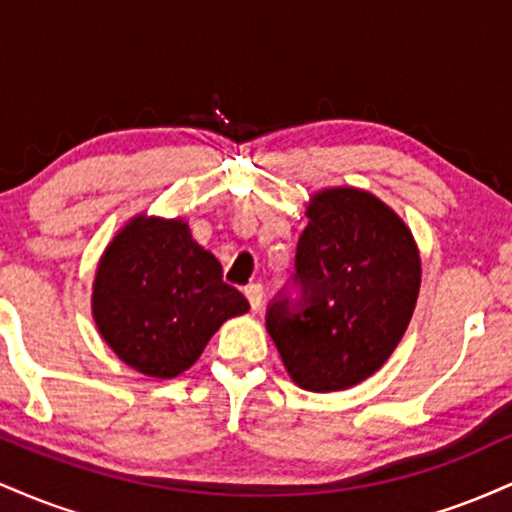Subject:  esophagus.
<instances>
[{
    "label": "esophagus",
    "mask_w": 512,
    "mask_h": 512,
    "mask_svg": "<svg viewBox=\"0 0 512 512\" xmlns=\"http://www.w3.org/2000/svg\"><path fill=\"white\" fill-rule=\"evenodd\" d=\"M262 286L260 284H250V286H245V298H248L250 301V308L252 310H257L262 305Z\"/></svg>",
    "instance_id": "34e87169"
}]
</instances>
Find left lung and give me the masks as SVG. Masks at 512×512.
I'll return each mask as SVG.
<instances>
[{
	"mask_svg": "<svg viewBox=\"0 0 512 512\" xmlns=\"http://www.w3.org/2000/svg\"><path fill=\"white\" fill-rule=\"evenodd\" d=\"M305 216L296 252L303 303L269 305L267 332L298 387L349 390L383 366L407 332L421 255L395 209L358 187L315 192Z\"/></svg>",
	"mask_w": 512,
	"mask_h": 512,
	"instance_id": "1",
	"label": "left lung"
}]
</instances>
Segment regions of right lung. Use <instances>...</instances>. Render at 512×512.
<instances>
[{"instance_id": "obj_1", "label": "right lung", "mask_w": 512, "mask_h": 512, "mask_svg": "<svg viewBox=\"0 0 512 512\" xmlns=\"http://www.w3.org/2000/svg\"><path fill=\"white\" fill-rule=\"evenodd\" d=\"M248 310L182 219L137 214L98 260L93 322L115 356L149 378L185 373L223 322Z\"/></svg>"}]
</instances>
